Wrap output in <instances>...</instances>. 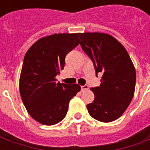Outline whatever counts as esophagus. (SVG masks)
<instances>
[{
	"label": "esophagus",
	"mask_w": 150,
	"mask_h": 150,
	"mask_svg": "<svg viewBox=\"0 0 150 150\" xmlns=\"http://www.w3.org/2000/svg\"><path fill=\"white\" fill-rule=\"evenodd\" d=\"M88 89V85H84V86H81V91H87Z\"/></svg>",
	"instance_id": "1"
}]
</instances>
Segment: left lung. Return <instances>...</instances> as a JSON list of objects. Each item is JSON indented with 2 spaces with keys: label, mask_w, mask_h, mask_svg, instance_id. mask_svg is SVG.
Wrapping results in <instances>:
<instances>
[{
  "label": "left lung",
  "mask_w": 150,
  "mask_h": 150,
  "mask_svg": "<svg viewBox=\"0 0 150 150\" xmlns=\"http://www.w3.org/2000/svg\"><path fill=\"white\" fill-rule=\"evenodd\" d=\"M80 46L91 59L96 74H102L100 87L91 88L94 101L87 105L91 117L111 122L125 112L132 100L136 71L125 48L109 34H78Z\"/></svg>",
  "instance_id": "8db88e82"
}]
</instances>
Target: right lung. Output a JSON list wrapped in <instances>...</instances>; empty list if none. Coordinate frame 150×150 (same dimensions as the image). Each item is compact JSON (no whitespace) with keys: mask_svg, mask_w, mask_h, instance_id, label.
Instances as JSON below:
<instances>
[{"mask_svg":"<svg viewBox=\"0 0 150 150\" xmlns=\"http://www.w3.org/2000/svg\"><path fill=\"white\" fill-rule=\"evenodd\" d=\"M79 44L78 34H54L40 38L25 54L19 89L25 107L35 120L53 125L64 119L78 84L56 83L66 55Z\"/></svg>","mask_w":150,"mask_h":150,"instance_id":"right-lung-1","label":"right lung"}]
</instances>
